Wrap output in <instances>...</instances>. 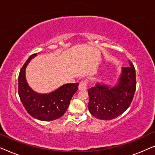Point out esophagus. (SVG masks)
Masks as SVG:
<instances>
[{
    "label": "esophagus",
    "instance_id": "34e87169",
    "mask_svg": "<svg viewBox=\"0 0 155 155\" xmlns=\"http://www.w3.org/2000/svg\"><path fill=\"white\" fill-rule=\"evenodd\" d=\"M87 83H88V80L87 79L83 80L80 83L79 87H78V89H79L80 90H86L87 87Z\"/></svg>",
    "mask_w": 155,
    "mask_h": 155
}]
</instances>
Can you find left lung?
I'll use <instances>...</instances> for the list:
<instances>
[{
	"mask_svg": "<svg viewBox=\"0 0 155 155\" xmlns=\"http://www.w3.org/2000/svg\"><path fill=\"white\" fill-rule=\"evenodd\" d=\"M135 90V70L129 61V66L123 68L118 84L114 87L97 83L89 89V111L98 119H114L130 107Z\"/></svg>",
	"mask_w": 155,
	"mask_h": 155,
	"instance_id": "1",
	"label": "left lung"
}]
</instances>
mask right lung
Here are the masks:
<instances>
[{"label":"right lung","mask_w":155,"mask_h":155,"mask_svg":"<svg viewBox=\"0 0 155 155\" xmlns=\"http://www.w3.org/2000/svg\"><path fill=\"white\" fill-rule=\"evenodd\" d=\"M31 55L20 70L18 77V94L27 113L33 118L44 121H50L63 116L73 94L77 92L79 83L65 84L49 94H38L27 84L25 69L31 58Z\"/></svg>","instance_id":"right-lung-1"}]
</instances>
